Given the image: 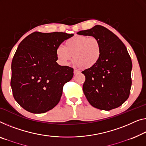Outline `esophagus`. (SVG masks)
I'll return each mask as SVG.
<instances>
[{"label":"esophagus","instance_id":"esophagus-1","mask_svg":"<svg viewBox=\"0 0 146 146\" xmlns=\"http://www.w3.org/2000/svg\"><path fill=\"white\" fill-rule=\"evenodd\" d=\"M79 73V71H78V70H76V69H74V71H73V73H74V75H77V73Z\"/></svg>","mask_w":146,"mask_h":146}]
</instances>
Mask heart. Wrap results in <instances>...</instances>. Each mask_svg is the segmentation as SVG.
Instances as JSON below:
<instances>
[{
	"label": "heart",
	"instance_id": "obj_1",
	"mask_svg": "<svg viewBox=\"0 0 146 146\" xmlns=\"http://www.w3.org/2000/svg\"><path fill=\"white\" fill-rule=\"evenodd\" d=\"M101 54L99 40L85 35L69 38L65 42V46L59 45L56 49V59L61 66H67L73 58V62L82 69L94 67L100 60Z\"/></svg>",
	"mask_w": 146,
	"mask_h": 146
}]
</instances>
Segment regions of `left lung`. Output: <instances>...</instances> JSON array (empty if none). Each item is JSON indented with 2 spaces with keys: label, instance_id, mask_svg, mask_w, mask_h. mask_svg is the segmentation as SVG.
Listing matches in <instances>:
<instances>
[{
  "label": "left lung",
  "instance_id": "8db88e82",
  "mask_svg": "<svg viewBox=\"0 0 146 146\" xmlns=\"http://www.w3.org/2000/svg\"><path fill=\"white\" fill-rule=\"evenodd\" d=\"M92 36L100 42V60L92 68L82 71L85 76L82 90L91 106L110 111L129 98L132 84V61L127 49L117 36L107 28L95 25L77 33Z\"/></svg>",
  "mask_w": 146,
  "mask_h": 146
}]
</instances>
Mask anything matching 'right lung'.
I'll return each mask as SVG.
<instances>
[{"label": "right lung", "instance_id": "add662e5", "mask_svg": "<svg viewBox=\"0 0 146 146\" xmlns=\"http://www.w3.org/2000/svg\"><path fill=\"white\" fill-rule=\"evenodd\" d=\"M73 35L36 31L19 43L12 62L10 85L14 99L26 111L43 113L59 103L73 69L58 64L56 49Z\"/></svg>", "mask_w": 146, "mask_h": 146}]
</instances>
